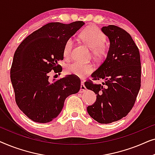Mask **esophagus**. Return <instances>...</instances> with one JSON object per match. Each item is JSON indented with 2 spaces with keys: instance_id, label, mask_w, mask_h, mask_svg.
<instances>
[{
  "instance_id": "esophagus-1",
  "label": "esophagus",
  "mask_w": 155,
  "mask_h": 155,
  "mask_svg": "<svg viewBox=\"0 0 155 155\" xmlns=\"http://www.w3.org/2000/svg\"><path fill=\"white\" fill-rule=\"evenodd\" d=\"M86 90H87V89H86L85 86H84V82L82 81V82H81V86H80V93H83V92H85Z\"/></svg>"
}]
</instances>
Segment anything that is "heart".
Here are the masks:
<instances>
[{
  "mask_svg": "<svg viewBox=\"0 0 155 155\" xmlns=\"http://www.w3.org/2000/svg\"><path fill=\"white\" fill-rule=\"evenodd\" d=\"M80 37L84 44L92 48V54L97 58L101 59L107 56V47L104 44L106 41V36L99 28L94 26H89L82 31ZM73 46V40L71 39H68L63 47V56L65 59L71 58ZM93 69L94 67L90 63L76 61L68 65L65 71L68 74L79 78H84L92 73Z\"/></svg>",
  "mask_w": 155,
  "mask_h": 155,
  "instance_id": "1",
  "label": "heart"
}]
</instances>
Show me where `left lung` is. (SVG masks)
Wrapping results in <instances>:
<instances>
[{"instance_id": "left-lung-1", "label": "left lung", "mask_w": 155, "mask_h": 155, "mask_svg": "<svg viewBox=\"0 0 155 155\" xmlns=\"http://www.w3.org/2000/svg\"><path fill=\"white\" fill-rule=\"evenodd\" d=\"M109 38L107 58L91 76L103 80L102 84L85 82L84 86L97 94L94 104L87 108L99 124H111L127 116L140 88L141 63L138 48L129 34L115 25L103 27Z\"/></svg>"}]
</instances>
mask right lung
Segmentation results:
<instances>
[{
  "label": "right lung",
  "mask_w": 155,
  "mask_h": 155,
  "mask_svg": "<svg viewBox=\"0 0 155 155\" xmlns=\"http://www.w3.org/2000/svg\"><path fill=\"white\" fill-rule=\"evenodd\" d=\"M84 25L82 21L71 24L48 23L23 40L14 54L10 79L15 101L31 120L48 123L56 118L65 99L80 89V80L73 75L51 82L49 73L62 71L65 42Z\"/></svg>",
  "instance_id": "right-lung-1"
}]
</instances>
